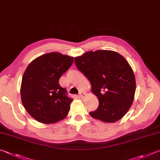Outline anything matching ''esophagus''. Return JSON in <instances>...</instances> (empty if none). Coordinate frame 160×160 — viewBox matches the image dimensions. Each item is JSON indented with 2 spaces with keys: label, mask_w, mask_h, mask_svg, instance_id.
<instances>
[{
  "label": "esophagus",
  "mask_w": 160,
  "mask_h": 160,
  "mask_svg": "<svg viewBox=\"0 0 160 160\" xmlns=\"http://www.w3.org/2000/svg\"><path fill=\"white\" fill-rule=\"evenodd\" d=\"M84 97H85V94L84 93H80V94H79V98H80L83 99V98H84Z\"/></svg>",
  "instance_id": "obj_1"
}]
</instances>
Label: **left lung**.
<instances>
[{"label":"left lung","mask_w":160,"mask_h":160,"mask_svg":"<svg viewBox=\"0 0 160 160\" xmlns=\"http://www.w3.org/2000/svg\"><path fill=\"white\" fill-rule=\"evenodd\" d=\"M77 69L91 83L99 105L89 114L104 122H115L131 108L136 91L133 72L124 58L112 50L86 52L74 59Z\"/></svg>","instance_id":"obj_1"}]
</instances>
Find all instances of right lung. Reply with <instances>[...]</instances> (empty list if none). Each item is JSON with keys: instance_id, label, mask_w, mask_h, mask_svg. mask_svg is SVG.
Listing matches in <instances>:
<instances>
[{"instance_id": "1", "label": "right lung", "mask_w": 160, "mask_h": 160, "mask_svg": "<svg viewBox=\"0 0 160 160\" xmlns=\"http://www.w3.org/2000/svg\"><path fill=\"white\" fill-rule=\"evenodd\" d=\"M74 58L59 52L40 56L31 62L22 80L21 98L33 118L44 124L63 119L72 98L61 87L59 79L72 66Z\"/></svg>"}]
</instances>
